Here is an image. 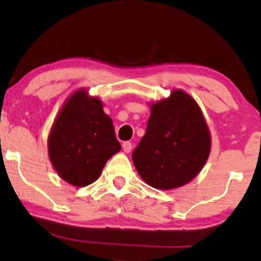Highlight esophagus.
Returning <instances> with one entry per match:
<instances>
[{
	"mask_svg": "<svg viewBox=\"0 0 261 261\" xmlns=\"http://www.w3.org/2000/svg\"><path fill=\"white\" fill-rule=\"evenodd\" d=\"M132 149V143L131 142H124L123 143V150L125 152H130Z\"/></svg>",
	"mask_w": 261,
	"mask_h": 261,
	"instance_id": "34e87169",
	"label": "esophagus"
}]
</instances>
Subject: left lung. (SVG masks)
Here are the masks:
<instances>
[{
    "instance_id": "1",
    "label": "left lung",
    "mask_w": 261,
    "mask_h": 261,
    "mask_svg": "<svg viewBox=\"0 0 261 261\" xmlns=\"http://www.w3.org/2000/svg\"><path fill=\"white\" fill-rule=\"evenodd\" d=\"M211 151V135L195 100L181 90L151 105L145 135L132 152L138 174L153 188L172 189L195 177Z\"/></svg>"
}]
</instances>
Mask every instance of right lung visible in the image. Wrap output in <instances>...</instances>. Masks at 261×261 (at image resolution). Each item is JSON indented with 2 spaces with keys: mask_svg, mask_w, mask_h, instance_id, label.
I'll use <instances>...</instances> for the list:
<instances>
[{
  "mask_svg": "<svg viewBox=\"0 0 261 261\" xmlns=\"http://www.w3.org/2000/svg\"><path fill=\"white\" fill-rule=\"evenodd\" d=\"M119 150L112 120L102 111L101 101L85 91L72 94L48 138L49 160L61 178L76 187L91 185Z\"/></svg>",
  "mask_w": 261,
  "mask_h": 261,
  "instance_id": "add662e5",
  "label": "right lung"
}]
</instances>
